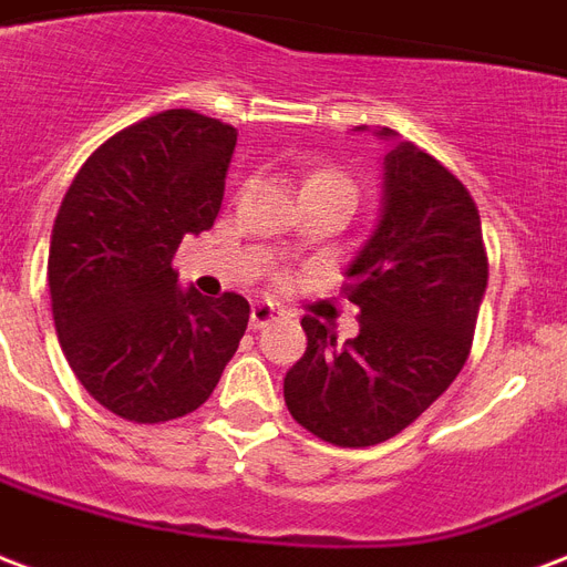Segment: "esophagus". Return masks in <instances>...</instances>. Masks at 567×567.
I'll use <instances>...</instances> for the list:
<instances>
[{
  "instance_id": "34e87169",
  "label": "esophagus",
  "mask_w": 567,
  "mask_h": 567,
  "mask_svg": "<svg viewBox=\"0 0 567 567\" xmlns=\"http://www.w3.org/2000/svg\"><path fill=\"white\" fill-rule=\"evenodd\" d=\"M284 317L275 305H266V301H257L254 308H250V329H266L271 322H278Z\"/></svg>"
}]
</instances>
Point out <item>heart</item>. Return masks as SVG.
<instances>
[{"instance_id": "1", "label": "heart", "mask_w": 567, "mask_h": 567, "mask_svg": "<svg viewBox=\"0 0 567 567\" xmlns=\"http://www.w3.org/2000/svg\"><path fill=\"white\" fill-rule=\"evenodd\" d=\"M329 182H338V185H349L347 176H340V173H331V169H319V173L308 176L305 187H308V185H329Z\"/></svg>"}]
</instances>
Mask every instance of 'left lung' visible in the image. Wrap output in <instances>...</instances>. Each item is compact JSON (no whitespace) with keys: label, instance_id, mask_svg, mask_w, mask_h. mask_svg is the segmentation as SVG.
Masks as SVG:
<instances>
[{"label":"left lung","instance_id":"1","mask_svg":"<svg viewBox=\"0 0 567 567\" xmlns=\"http://www.w3.org/2000/svg\"><path fill=\"white\" fill-rule=\"evenodd\" d=\"M377 134L394 140L380 220L343 271V292L359 305V334L340 343L329 326L305 317L308 349L284 380L292 419L340 449L398 436L449 389L466 364L487 289L470 190L394 131Z\"/></svg>","mask_w":567,"mask_h":567}]
</instances>
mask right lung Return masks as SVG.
<instances>
[{
  "mask_svg": "<svg viewBox=\"0 0 567 567\" xmlns=\"http://www.w3.org/2000/svg\"><path fill=\"white\" fill-rule=\"evenodd\" d=\"M236 137L220 118L164 110L95 148L59 206L47 259L59 343L118 419L203 406L248 329V299L182 292L173 268L182 238L218 218Z\"/></svg>",
  "mask_w": 567,
  "mask_h": 567,
  "instance_id": "right-lung-1",
  "label": "right lung"
}]
</instances>
